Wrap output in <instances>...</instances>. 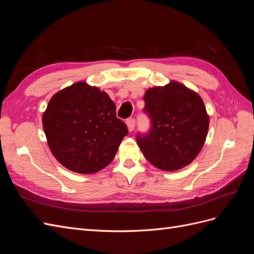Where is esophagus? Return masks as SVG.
Masks as SVG:
<instances>
[{"label": "esophagus", "instance_id": "34e87169", "mask_svg": "<svg viewBox=\"0 0 254 254\" xmlns=\"http://www.w3.org/2000/svg\"><path fill=\"white\" fill-rule=\"evenodd\" d=\"M126 124H127V127H128V130L130 132L133 131L134 130V127H135V120L133 118H130L126 121Z\"/></svg>", "mask_w": 254, "mask_h": 254}]
</instances>
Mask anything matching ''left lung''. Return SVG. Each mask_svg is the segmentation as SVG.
<instances>
[{
    "label": "left lung",
    "instance_id": "8db88e82",
    "mask_svg": "<svg viewBox=\"0 0 254 254\" xmlns=\"http://www.w3.org/2000/svg\"><path fill=\"white\" fill-rule=\"evenodd\" d=\"M143 98L150 128L137 132L136 142L146 160L163 171L189 165L201 150L209 129L200 96L173 81L147 90Z\"/></svg>",
    "mask_w": 254,
    "mask_h": 254
}]
</instances>
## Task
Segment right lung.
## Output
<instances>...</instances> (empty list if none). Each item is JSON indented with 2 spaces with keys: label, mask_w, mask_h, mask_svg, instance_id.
<instances>
[{
  "label": "right lung",
  "mask_w": 254,
  "mask_h": 254,
  "mask_svg": "<svg viewBox=\"0 0 254 254\" xmlns=\"http://www.w3.org/2000/svg\"><path fill=\"white\" fill-rule=\"evenodd\" d=\"M42 123L54 157L80 174L109 165L128 133L109 95L86 82H76L54 95Z\"/></svg>",
  "instance_id": "add662e5"
}]
</instances>
